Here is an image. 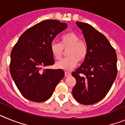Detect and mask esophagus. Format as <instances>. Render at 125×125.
I'll return each instance as SVG.
<instances>
[{
	"instance_id": "1",
	"label": "esophagus",
	"mask_w": 125,
	"mask_h": 125,
	"mask_svg": "<svg viewBox=\"0 0 125 125\" xmlns=\"http://www.w3.org/2000/svg\"><path fill=\"white\" fill-rule=\"evenodd\" d=\"M71 75V74L70 73V72H65V75L66 77H69V76H70Z\"/></svg>"
}]
</instances>
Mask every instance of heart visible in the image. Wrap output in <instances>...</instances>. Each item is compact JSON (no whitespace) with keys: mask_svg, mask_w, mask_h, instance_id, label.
Wrapping results in <instances>:
<instances>
[{"mask_svg":"<svg viewBox=\"0 0 125 125\" xmlns=\"http://www.w3.org/2000/svg\"><path fill=\"white\" fill-rule=\"evenodd\" d=\"M51 54L56 60L62 58L63 50H68L67 54L69 57L59 61L55 64L57 69L69 71L77 66L79 62L84 60L88 53L86 43L80 40V37L73 32L66 33L60 39V44L52 42L51 44Z\"/></svg>","mask_w":125,"mask_h":125,"instance_id":"obj_1","label":"heart"}]
</instances>
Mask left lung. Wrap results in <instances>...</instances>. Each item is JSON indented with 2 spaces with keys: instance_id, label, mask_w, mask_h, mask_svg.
<instances>
[{
  "instance_id": "1",
  "label": "left lung",
  "mask_w": 125,
  "mask_h": 125,
  "mask_svg": "<svg viewBox=\"0 0 125 125\" xmlns=\"http://www.w3.org/2000/svg\"><path fill=\"white\" fill-rule=\"evenodd\" d=\"M82 30L88 53L72 76L76 84L72 95L84 105L97 103L104 98L117 75V55L107 39L88 23L75 22Z\"/></svg>"
}]
</instances>
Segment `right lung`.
Masks as SVG:
<instances>
[{
    "instance_id": "obj_1",
    "label": "right lung",
    "mask_w": 125,
    "mask_h": 125,
    "mask_svg": "<svg viewBox=\"0 0 125 125\" xmlns=\"http://www.w3.org/2000/svg\"><path fill=\"white\" fill-rule=\"evenodd\" d=\"M67 24L47 20L36 24L19 38L11 53L10 73L21 95L35 102L53 95L65 73L62 69H42L54 64L51 44Z\"/></svg>"
}]
</instances>
